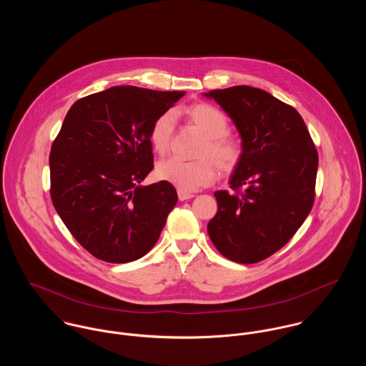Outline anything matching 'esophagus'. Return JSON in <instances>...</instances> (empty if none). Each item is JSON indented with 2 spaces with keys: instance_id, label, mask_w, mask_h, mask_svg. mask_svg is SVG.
Wrapping results in <instances>:
<instances>
[{
  "instance_id": "esophagus-1",
  "label": "esophagus",
  "mask_w": 366,
  "mask_h": 366,
  "mask_svg": "<svg viewBox=\"0 0 366 366\" xmlns=\"http://www.w3.org/2000/svg\"><path fill=\"white\" fill-rule=\"evenodd\" d=\"M177 196H179V200H180V202H184V200H189V199H193V197H194L193 193H187V192H183V190H179V192H177Z\"/></svg>"
}]
</instances>
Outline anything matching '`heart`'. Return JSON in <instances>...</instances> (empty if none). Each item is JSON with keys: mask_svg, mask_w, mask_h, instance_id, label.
I'll return each instance as SVG.
<instances>
[{"mask_svg": "<svg viewBox=\"0 0 366 366\" xmlns=\"http://www.w3.org/2000/svg\"><path fill=\"white\" fill-rule=\"evenodd\" d=\"M183 114L207 137L199 152V157L203 159L192 162L177 157L164 159L157 163V176L163 182L174 184L179 190L193 192L214 182L217 176L214 161L222 172H232L241 160L242 147L237 138L228 134V117L215 105L196 103L186 107ZM173 128L174 118L169 111L160 114L151 125L149 144L159 155L167 152ZM209 157L214 161L212 162Z\"/></svg>", "mask_w": 366, "mask_h": 366, "instance_id": "heart-1", "label": "heart"}]
</instances>
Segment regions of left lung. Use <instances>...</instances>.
Masks as SVG:
<instances>
[{
  "mask_svg": "<svg viewBox=\"0 0 366 366\" xmlns=\"http://www.w3.org/2000/svg\"><path fill=\"white\" fill-rule=\"evenodd\" d=\"M206 96L231 117L242 139L231 192L214 193L209 238L227 259L257 263L283 248L310 214L318 154L302 115L267 92L234 86Z\"/></svg>",
  "mask_w": 366,
  "mask_h": 366,
  "instance_id": "1",
  "label": "left lung"
}]
</instances>
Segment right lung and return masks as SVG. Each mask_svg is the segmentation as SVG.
I'll return each instance as SVG.
<instances>
[{
	"label": "right lung",
	"instance_id": "1",
	"mask_svg": "<svg viewBox=\"0 0 366 366\" xmlns=\"http://www.w3.org/2000/svg\"><path fill=\"white\" fill-rule=\"evenodd\" d=\"M184 92L117 86L77 100L49 155L51 199L76 241L94 258L147 255L177 203L167 182L139 183L154 169L149 129Z\"/></svg>",
	"mask_w": 366,
	"mask_h": 366
}]
</instances>
